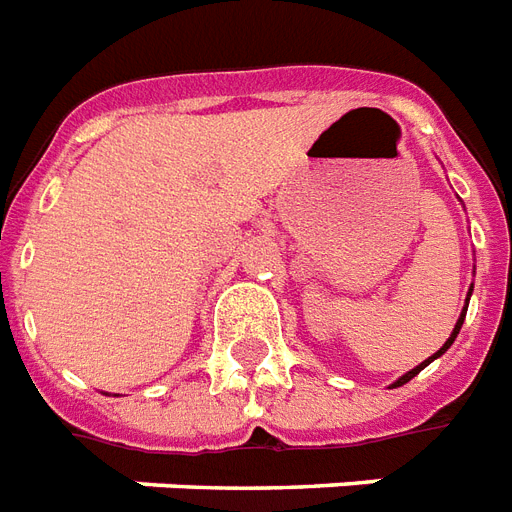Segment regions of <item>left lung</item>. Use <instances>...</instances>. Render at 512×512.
Instances as JSON below:
<instances>
[{
  "instance_id": "8db88e82",
  "label": "left lung",
  "mask_w": 512,
  "mask_h": 512,
  "mask_svg": "<svg viewBox=\"0 0 512 512\" xmlns=\"http://www.w3.org/2000/svg\"><path fill=\"white\" fill-rule=\"evenodd\" d=\"M468 300H470V297H468ZM465 313H468V308H465V311H462V313H460V319H457V324H454V329H452V337H449V340H446V342H444V348H441V350H436V353H433V356H430V358H428V361H422V364H420V366H414L412 372H406V374H404V377H398V380H396V382H393V388H398V385H406V382L412 380V377H417V374H420V372H422V369H425V366H428V364H430V361H433V358H438V356H441V353H446V348H449V345H452V342H454V337L460 335V329H462V321H465Z\"/></svg>"
}]
</instances>
